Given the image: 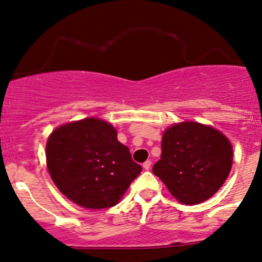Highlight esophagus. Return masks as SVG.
Segmentation results:
<instances>
[{"label": "esophagus", "instance_id": "1", "mask_svg": "<svg viewBox=\"0 0 262 262\" xmlns=\"http://www.w3.org/2000/svg\"><path fill=\"white\" fill-rule=\"evenodd\" d=\"M142 166H143V168H145V169H149V168H150V161H149V160L145 161Z\"/></svg>", "mask_w": 262, "mask_h": 262}]
</instances>
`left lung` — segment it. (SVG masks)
<instances>
[{
  "label": "left lung",
  "mask_w": 262,
  "mask_h": 262,
  "mask_svg": "<svg viewBox=\"0 0 262 262\" xmlns=\"http://www.w3.org/2000/svg\"><path fill=\"white\" fill-rule=\"evenodd\" d=\"M233 164L230 141L220 130L198 122L167 128L161 157L153 173L183 204H200L213 196L229 176Z\"/></svg>",
  "instance_id": "obj_1"
}]
</instances>
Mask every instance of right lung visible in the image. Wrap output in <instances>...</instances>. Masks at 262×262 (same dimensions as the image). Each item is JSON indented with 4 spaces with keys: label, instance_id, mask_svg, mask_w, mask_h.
Instances as JSON below:
<instances>
[{
    "label": "right lung",
    "instance_id": "right-lung-1",
    "mask_svg": "<svg viewBox=\"0 0 262 262\" xmlns=\"http://www.w3.org/2000/svg\"><path fill=\"white\" fill-rule=\"evenodd\" d=\"M46 161L59 191L86 209L119 203L142 171L105 121L89 117L58 127L46 143Z\"/></svg>",
    "mask_w": 262,
    "mask_h": 262
}]
</instances>
